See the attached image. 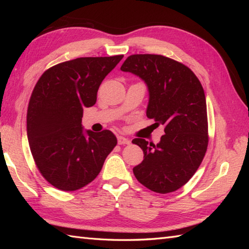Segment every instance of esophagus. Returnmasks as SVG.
Instances as JSON below:
<instances>
[{
    "instance_id": "34e87169",
    "label": "esophagus",
    "mask_w": 249,
    "mask_h": 249,
    "mask_svg": "<svg viewBox=\"0 0 249 249\" xmlns=\"http://www.w3.org/2000/svg\"><path fill=\"white\" fill-rule=\"evenodd\" d=\"M118 143L121 144V145H123V144H129L130 141H129V139L125 138V137H123V136H119V137H118Z\"/></svg>"
}]
</instances>
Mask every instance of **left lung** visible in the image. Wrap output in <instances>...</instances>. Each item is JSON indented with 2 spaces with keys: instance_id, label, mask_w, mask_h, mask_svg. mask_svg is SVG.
Wrapping results in <instances>:
<instances>
[{
  "instance_id": "obj_1",
  "label": "left lung",
  "mask_w": 249,
  "mask_h": 249,
  "mask_svg": "<svg viewBox=\"0 0 249 249\" xmlns=\"http://www.w3.org/2000/svg\"><path fill=\"white\" fill-rule=\"evenodd\" d=\"M121 71L145 82L150 95L146 116L165 126L156 145L142 138L133 140L144 154L133 169L135 177L152 192H176L198 170L208 149L203 88L187 66L160 54L130 55Z\"/></svg>"
}]
</instances>
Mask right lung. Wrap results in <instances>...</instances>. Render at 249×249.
I'll return each mask as SVG.
<instances>
[{
  "label": "right lung",
  "mask_w": 249,
  "mask_h": 249,
  "mask_svg": "<svg viewBox=\"0 0 249 249\" xmlns=\"http://www.w3.org/2000/svg\"><path fill=\"white\" fill-rule=\"evenodd\" d=\"M124 55L78 57L47 70L32 92L26 133L34 161L47 182L73 192L98 176L118 143L112 131L82 128L83 109L92 107L105 77Z\"/></svg>",
  "instance_id": "right-lung-1"
}]
</instances>
